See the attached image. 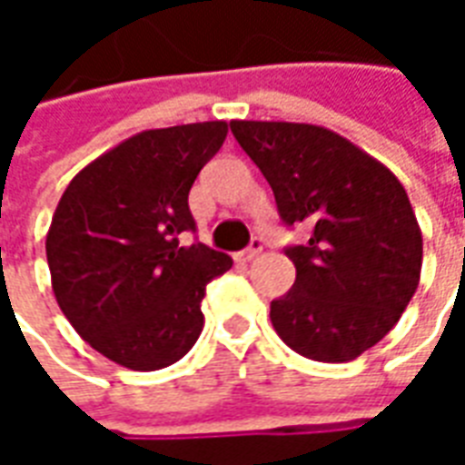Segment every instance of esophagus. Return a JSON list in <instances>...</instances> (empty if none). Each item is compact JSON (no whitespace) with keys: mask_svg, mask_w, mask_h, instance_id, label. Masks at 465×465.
Here are the masks:
<instances>
[{"mask_svg":"<svg viewBox=\"0 0 465 465\" xmlns=\"http://www.w3.org/2000/svg\"><path fill=\"white\" fill-rule=\"evenodd\" d=\"M262 242H259V239H256V242H252V246H249V249H246V252H242V253H236V262H252V259H256V256H259V253H262Z\"/></svg>","mask_w":465,"mask_h":465,"instance_id":"obj_1","label":"esophagus"}]
</instances>
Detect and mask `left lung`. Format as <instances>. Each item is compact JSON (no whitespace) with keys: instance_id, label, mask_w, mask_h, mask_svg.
I'll return each instance as SVG.
<instances>
[{"instance_id":"1","label":"left lung","mask_w":465,"mask_h":465,"mask_svg":"<svg viewBox=\"0 0 465 465\" xmlns=\"http://www.w3.org/2000/svg\"><path fill=\"white\" fill-rule=\"evenodd\" d=\"M289 226L313 233L289 246L296 283L272 302V323L306 359L343 363L386 336L419 289L423 239L389 166L316 124L232 122Z\"/></svg>"}]
</instances>
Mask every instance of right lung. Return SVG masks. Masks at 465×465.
I'll list each match as a JSON object with an SVG mask.
<instances>
[{
	"label": "right lung",
	"instance_id": "add662e5",
	"mask_svg": "<svg viewBox=\"0 0 465 465\" xmlns=\"http://www.w3.org/2000/svg\"><path fill=\"white\" fill-rule=\"evenodd\" d=\"M226 122L146 129L69 182L46 232L52 292L74 331L132 371L172 366L203 329L202 299L232 256L192 232V192L222 149Z\"/></svg>",
	"mask_w": 465,
	"mask_h": 465
}]
</instances>
